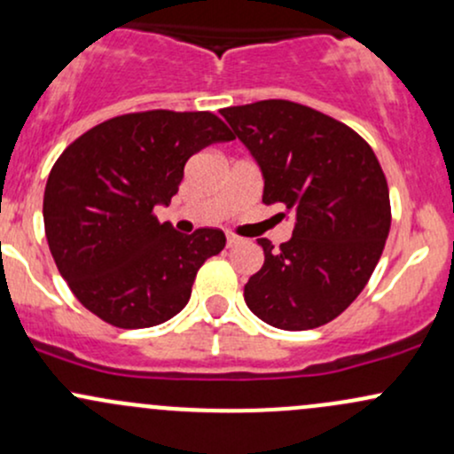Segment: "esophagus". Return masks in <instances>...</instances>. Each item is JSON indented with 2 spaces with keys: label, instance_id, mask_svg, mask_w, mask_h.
<instances>
[{
  "label": "esophagus",
  "instance_id": "34e87169",
  "mask_svg": "<svg viewBox=\"0 0 454 454\" xmlns=\"http://www.w3.org/2000/svg\"><path fill=\"white\" fill-rule=\"evenodd\" d=\"M239 243H243L241 237L235 235V232H226V246L228 247H235V246H239Z\"/></svg>",
  "mask_w": 454,
  "mask_h": 454
}]
</instances>
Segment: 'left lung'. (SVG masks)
<instances>
[{
  "label": "left lung",
  "instance_id": "obj_1",
  "mask_svg": "<svg viewBox=\"0 0 454 454\" xmlns=\"http://www.w3.org/2000/svg\"><path fill=\"white\" fill-rule=\"evenodd\" d=\"M262 172V202L284 204L293 237L258 239L265 262L243 288L278 330L325 325L366 286L390 232V193L375 153L347 124L282 98L222 109ZM286 213H280L286 217Z\"/></svg>",
  "mask_w": 454,
  "mask_h": 454
}]
</instances>
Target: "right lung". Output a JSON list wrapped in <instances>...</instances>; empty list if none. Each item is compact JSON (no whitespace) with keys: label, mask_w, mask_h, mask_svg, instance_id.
<instances>
[{"label":"right lung","mask_w":454,"mask_h":454,"mask_svg":"<svg viewBox=\"0 0 454 454\" xmlns=\"http://www.w3.org/2000/svg\"><path fill=\"white\" fill-rule=\"evenodd\" d=\"M231 139L211 112L153 109L97 124L59 154L44 187V235L92 315L139 330L187 306L198 269L226 237L217 228L181 235L153 208L170 204L192 154Z\"/></svg>","instance_id":"add662e5"}]
</instances>
